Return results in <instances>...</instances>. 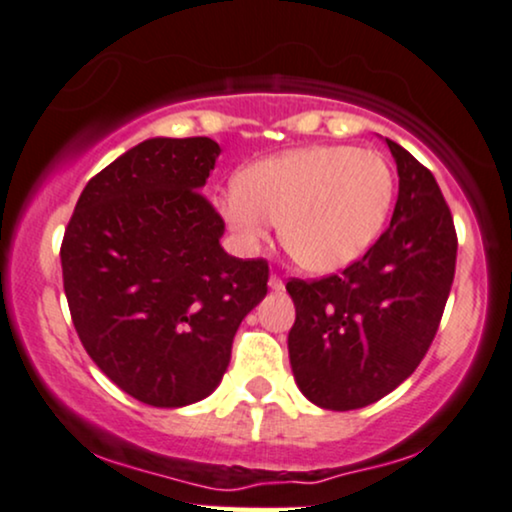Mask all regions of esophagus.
I'll return each instance as SVG.
<instances>
[{
	"label": "esophagus",
	"mask_w": 512,
	"mask_h": 512,
	"mask_svg": "<svg viewBox=\"0 0 512 512\" xmlns=\"http://www.w3.org/2000/svg\"><path fill=\"white\" fill-rule=\"evenodd\" d=\"M269 288H272V291H283V281H281V276L279 274H272L269 276Z\"/></svg>",
	"instance_id": "34e87169"
}]
</instances>
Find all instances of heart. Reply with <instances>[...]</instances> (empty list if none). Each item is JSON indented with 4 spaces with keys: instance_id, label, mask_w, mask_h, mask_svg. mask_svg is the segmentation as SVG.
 I'll use <instances>...</instances> for the list:
<instances>
[{
    "instance_id": "b5f03b06",
    "label": "heart",
    "mask_w": 512,
    "mask_h": 512,
    "mask_svg": "<svg viewBox=\"0 0 512 512\" xmlns=\"http://www.w3.org/2000/svg\"><path fill=\"white\" fill-rule=\"evenodd\" d=\"M393 195L396 176L381 152L307 145L250 164L217 207L243 248H262L276 221L283 250L298 267L331 274L377 240Z\"/></svg>"
}]
</instances>
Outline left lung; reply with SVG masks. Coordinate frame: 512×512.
Instances as JSON below:
<instances>
[{
    "label": "left lung",
    "mask_w": 512,
    "mask_h": 512,
    "mask_svg": "<svg viewBox=\"0 0 512 512\" xmlns=\"http://www.w3.org/2000/svg\"><path fill=\"white\" fill-rule=\"evenodd\" d=\"M398 166L391 226L341 274L286 283L288 357L303 396L326 410L377 403L432 346L453 286L458 238L427 166L386 138Z\"/></svg>",
    "instance_id": "obj_1"
}]
</instances>
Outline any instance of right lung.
<instances>
[{
    "label": "right lung",
    "instance_id": "add662e5",
    "mask_svg": "<svg viewBox=\"0 0 512 512\" xmlns=\"http://www.w3.org/2000/svg\"><path fill=\"white\" fill-rule=\"evenodd\" d=\"M221 147L150 138L92 176L61 243L73 326L128 396L183 408L219 386L245 315L267 295L264 260L221 248L202 197Z\"/></svg>",
    "mask_w": 512,
    "mask_h": 512
}]
</instances>
